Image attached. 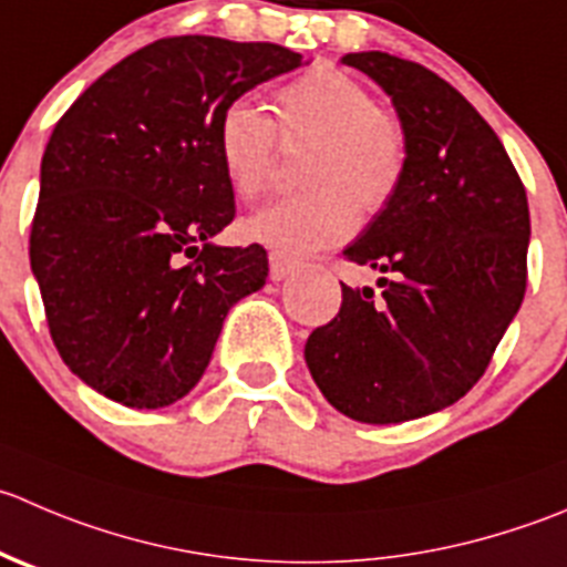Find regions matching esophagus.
Instances as JSON below:
<instances>
[{
	"label": "esophagus",
	"instance_id": "1",
	"mask_svg": "<svg viewBox=\"0 0 567 567\" xmlns=\"http://www.w3.org/2000/svg\"><path fill=\"white\" fill-rule=\"evenodd\" d=\"M268 262H271L268 274H271L274 282L290 277V271H293V260H288V257H282V255H271V257H268Z\"/></svg>",
	"mask_w": 567,
	"mask_h": 567
}]
</instances>
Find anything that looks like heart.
Masks as SVG:
<instances>
[{
  "label": "heart",
  "instance_id": "b5f03b06",
  "mask_svg": "<svg viewBox=\"0 0 567 567\" xmlns=\"http://www.w3.org/2000/svg\"><path fill=\"white\" fill-rule=\"evenodd\" d=\"M274 104L277 124L249 99L224 104L216 155L229 188L240 199H257L277 172L279 141H312L299 166V179L310 188L262 207L244 224L246 238L274 255L305 257L349 238L357 210L377 216L393 202L406 174V132L360 80L332 65L290 80Z\"/></svg>",
  "mask_w": 567,
  "mask_h": 567
}]
</instances>
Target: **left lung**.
Returning <instances> with one entry per match:
<instances>
[{
    "label": "left lung",
    "mask_w": 567,
    "mask_h": 567,
    "mask_svg": "<svg viewBox=\"0 0 567 567\" xmlns=\"http://www.w3.org/2000/svg\"><path fill=\"white\" fill-rule=\"evenodd\" d=\"M406 132L399 194L343 251L395 274L340 282L338 316L312 329L305 360L323 399L362 423H399L463 399L487 371L526 293V188L474 104L435 71L354 52Z\"/></svg>",
    "instance_id": "left-lung-1"
}]
</instances>
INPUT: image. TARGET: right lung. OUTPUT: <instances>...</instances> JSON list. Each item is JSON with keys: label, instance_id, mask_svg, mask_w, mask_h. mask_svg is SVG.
Masks as SVG:
<instances>
[{"label": "right lung", "instance_id": "right-lung-1", "mask_svg": "<svg viewBox=\"0 0 567 567\" xmlns=\"http://www.w3.org/2000/svg\"><path fill=\"white\" fill-rule=\"evenodd\" d=\"M301 65L279 43L161 38L104 71L54 124L30 266L71 373L157 410L202 379L229 307L266 285L260 244L213 246L235 218L221 107Z\"/></svg>", "mask_w": 567, "mask_h": 567}]
</instances>
